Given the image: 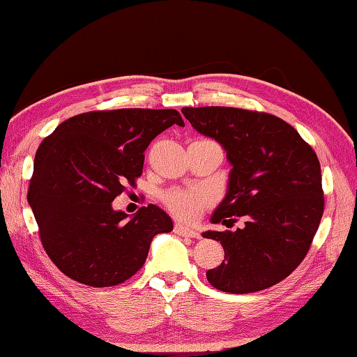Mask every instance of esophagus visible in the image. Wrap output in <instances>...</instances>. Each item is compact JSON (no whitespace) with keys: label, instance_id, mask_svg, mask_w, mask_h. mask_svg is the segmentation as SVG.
<instances>
[{"label":"esophagus","instance_id":"1","mask_svg":"<svg viewBox=\"0 0 357 357\" xmlns=\"http://www.w3.org/2000/svg\"><path fill=\"white\" fill-rule=\"evenodd\" d=\"M174 230H175V234H178L180 236H186V238H199V236H201L197 230L186 227V226H183V224H175Z\"/></svg>","mask_w":357,"mask_h":357}]
</instances>
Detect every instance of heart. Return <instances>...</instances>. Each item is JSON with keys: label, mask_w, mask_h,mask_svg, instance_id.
I'll return each instance as SVG.
<instances>
[{"label": "heart", "mask_w": 357, "mask_h": 357, "mask_svg": "<svg viewBox=\"0 0 357 357\" xmlns=\"http://www.w3.org/2000/svg\"><path fill=\"white\" fill-rule=\"evenodd\" d=\"M166 207L183 220H192L207 202V192L201 190H172L162 196Z\"/></svg>", "instance_id": "1"}]
</instances>
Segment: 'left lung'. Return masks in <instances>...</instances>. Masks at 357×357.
Returning a JSON list of instances; mask_svg holds the SVG:
<instances>
[{"instance_id":"obj_1","label":"left lung","mask_w":357,"mask_h":357,"mask_svg":"<svg viewBox=\"0 0 357 357\" xmlns=\"http://www.w3.org/2000/svg\"><path fill=\"white\" fill-rule=\"evenodd\" d=\"M199 133L226 150V196L211 215L213 224L236 230H207L221 243L224 260L207 271L221 291L252 293L276 285L296 270L307 254L323 216L320 161L298 131L276 116L226 106L183 108Z\"/></svg>"}]
</instances>
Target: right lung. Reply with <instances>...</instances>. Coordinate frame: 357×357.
Here are the masks:
<instances>
[{
  "mask_svg": "<svg viewBox=\"0 0 357 357\" xmlns=\"http://www.w3.org/2000/svg\"><path fill=\"white\" fill-rule=\"evenodd\" d=\"M172 125L175 109H114L73 116L37 149L28 202L42 245L59 270L91 287L122 284L147 259L150 243L174 229L156 205L136 215L112 208L142 174L144 152Z\"/></svg>",
  "mask_w": 357,
  "mask_h": 357,
  "instance_id": "obj_1",
  "label": "right lung"
}]
</instances>
